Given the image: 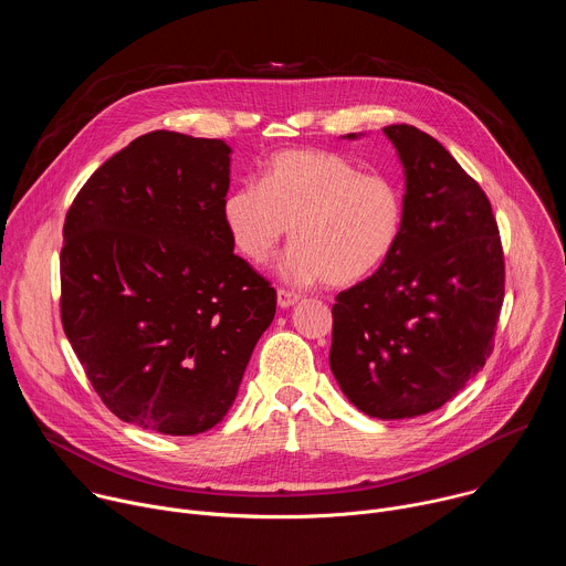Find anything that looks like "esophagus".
<instances>
[{"label": "esophagus", "instance_id": "1", "mask_svg": "<svg viewBox=\"0 0 566 566\" xmlns=\"http://www.w3.org/2000/svg\"><path fill=\"white\" fill-rule=\"evenodd\" d=\"M297 300H300V295L293 293V291H286V289H280V291H277V306H280V308H289V306H293Z\"/></svg>", "mask_w": 566, "mask_h": 566}]
</instances>
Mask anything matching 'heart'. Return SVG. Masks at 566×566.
I'll list each match as a JSON object with an SVG mask.
<instances>
[{
  "mask_svg": "<svg viewBox=\"0 0 566 566\" xmlns=\"http://www.w3.org/2000/svg\"><path fill=\"white\" fill-rule=\"evenodd\" d=\"M237 253L266 264L291 228L284 275L345 289L376 273L394 253L406 203L394 181L363 175L352 160L325 149L277 151L262 184H241L221 203Z\"/></svg>",
  "mask_w": 566,
  "mask_h": 566,
  "instance_id": "1",
  "label": "heart"
}]
</instances>
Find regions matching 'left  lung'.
<instances>
[{"label": "left lung", "instance_id": "left-lung-1", "mask_svg": "<svg viewBox=\"0 0 566 566\" xmlns=\"http://www.w3.org/2000/svg\"><path fill=\"white\" fill-rule=\"evenodd\" d=\"M382 132L406 170V221L389 260L338 293L329 365L360 412L391 421L439 410L486 365L504 253L486 192L454 156L412 125Z\"/></svg>", "mask_w": 566, "mask_h": 566}]
</instances>
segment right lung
<instances>
[{
    "label": "right lung",
    "instance_id": "right-lung-1",
    "mask_svg": "<svg viewBox=\"0 0 566 566\" xmlns=\"http://www.w3.org/2000/svg\"><path fill=\"white\" fill-rule=\"evenodd\" d=\"M230 147L138 136L64 219L60 315L105 406L172 437L214 428L275 315V289L232 253L221 219Z\"/></svg>",
    "mask_w": 566,
    "mask_h": 566
}]
</instances>
